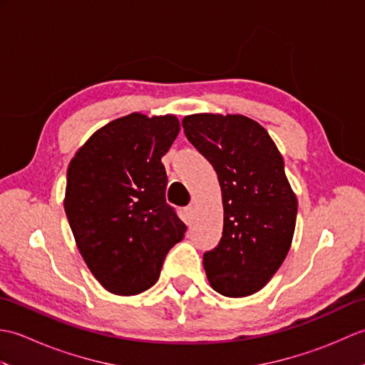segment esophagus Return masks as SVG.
I'll list each match as a JSON object with an SVG mask.
<instances>
[{
    "instance_id": "obj_1",
    "label": "esophagus",
    "mask_w": 365,
    "mask_h": 365,
    "mask_svg": "<svg viewBox=\"0 0 365 365\" xmlns=\"http://www.w3.org/2000/svg\"><path fill=\"white\" fill-rule=\"evenodd\" d=\"M183 215H185V221H187V222H191L192 220H195V207H192V205L185 207Z\"/></svg>"
}]
</instances>
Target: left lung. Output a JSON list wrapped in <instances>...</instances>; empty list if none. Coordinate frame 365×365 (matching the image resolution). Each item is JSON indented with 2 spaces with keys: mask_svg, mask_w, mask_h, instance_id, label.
Returning a JSON list of instances; mask_svg holds the SVG:
<instances>
[{
  "mask_svg": "<svg viewBox=\"0 0 365 365\" xmlns=\"http://www.w3.org/2000/svg\"><path fill=\"white\" fill-rule=\"evenodd\" d=\"M188 141L212 163L222 195L220 245L204 254L212 289L229 298L262 290L292 246L298 200L268 131L242 114L185 115Z\"/></svg>",
  "mask_w": 365,
  "mask_h": 365,
  "instance_id": "left-lung-1",
  "label": "left lung"
}]
</instances>
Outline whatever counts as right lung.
<instances>
[{"label": "right lung", "mask_w": 365, "mask_h": 365, "mask_svg": "<svg viewBox=\"0 0 365 365\" xmlns=\"http://www.w3.org/2000/svg\"><path fill=\"white\" fill-rule=\"evenodd\" d=\"M178 131L174 114L131 113L98 128L68 165V224L91 273L114 294L150 289L187 230L166 204L161 163Z\"/></svg>", "instance_id": "add662e5"}]
</instances>
